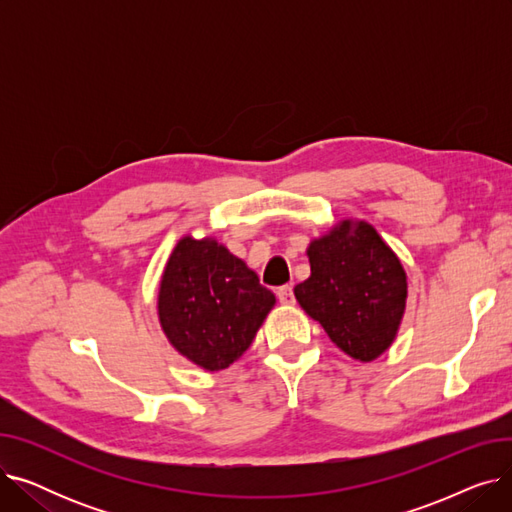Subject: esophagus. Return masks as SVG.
<instances>
[{"instance_id":"obj_1","label":"esophagus","mask_w":512,"mask_h":512,"mask_svg":"<svg viewBox=\"0 0 512 512\" xmlns=\"http://www.w3.org/2000/svg\"><path fill=\"white\" fill-rule=\"evenodd\" d=\"M278 299L282 305H292L294 303V292H292V286H280L278 288Z\"/></svg>"}]
</instances>
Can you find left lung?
Instances as JSON below:
<instances>
[{
  "label": "left lung",
  "instance_id": "1",
  "mask_svg": "<svg viewBox=\"0 0 512 512\" xmlns=\"http://www.w3.org/2000/svg\"><path fill=\"white\" fill-rule=\"evenodd\" d=\"M311 276L294 297L348 357L373 361L394 342L407 307L400 259L367 222L342 220L307 249Z\"/></svg>",
  "mask_w": 512,
  "mask_h": 512
}]
</instances>
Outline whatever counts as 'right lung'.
<instances>
[{
    "instance_id": "add662e5",
    "label": "right lung",
    "mask_w": 512,
    "mask_h": 512,
    "mask_svg": "<svg viewBox=\"0 0 512 512\" xmlns=\"http://www.w3.org/2000/svg\"><path fill=\"white\" fill-rule=\"evenodd\" d=\"M274 305V292L218 240L184 236L161 276L157 315L182 357L220 371L247 351Z\"/></svg>"
}]
</instances>
